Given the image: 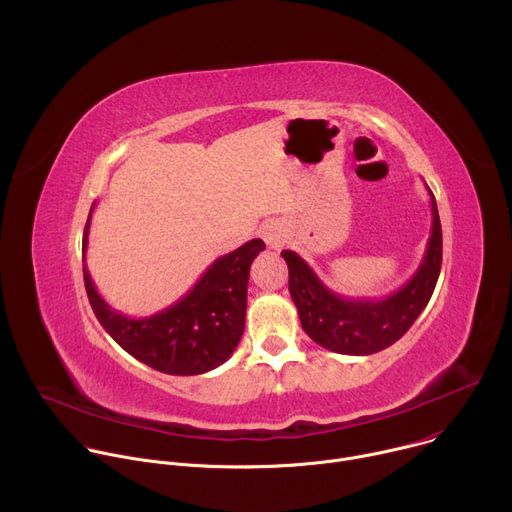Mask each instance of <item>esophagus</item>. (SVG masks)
Returning a JSON list of instances; mask_svg holds the SVG:
<instances>
[{"instance_id": "esophagus-1", "label": "esophagus", "mask_w": 512, "mask_h": 512, "mask_svg": "<svg viewBox=\"0 0 512 512\" xmlns=\"http://www.w3.org/2000/svg\"><path fill=\"white\" fill-rule=\"evenodd\" d=\"M261 237H263V241L271 247V249H277V247H281L283 243H285V229L279 225V223H267V225H263V229H261Z\"/></svg>"}]
</instances>
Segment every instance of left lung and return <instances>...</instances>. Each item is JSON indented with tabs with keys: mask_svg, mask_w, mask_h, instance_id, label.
Listing matches in <instances>:
<instances>
[{
	"mask_svg": "<svg viewBox=\"0 0 512 512\" xmlns=\"http://www.w3.org/2000/svg\"><path fill=\"white\" fill-rule=\"evenodd\" d=\"M431 198V235L415 275L381 300H354L332 291L294 251L281 257L289 269V294L302 328L320 346L338 354H375L395 344L427 306L442 269V223Z\"/></svg>",
	"mask_w": 512,
	"mask_h": 512,
	"instance_id": "1",
	"label": "left lung"
}]
</instances>
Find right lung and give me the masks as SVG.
Here are the masks:
<instances>
[{"mask_svg":"<svg viewBox=\"0 0 512 512\" xmlns=\"http://www.w3.org/2000/svg\"><path fill=\"white\" fill-rule=\"evenodd\" d=\"M93 208L83 235V263ZM263 249L265 243L253 239L218 257L182 300L148 318L113 310L83 265L87 296L101 326L133 358L166 375H202L221 367L243 336L249 269Z\"/></svg>","mask_w":512,"mask_h":512,"instance_id":"1","label":"right lung"}]
</instances>
